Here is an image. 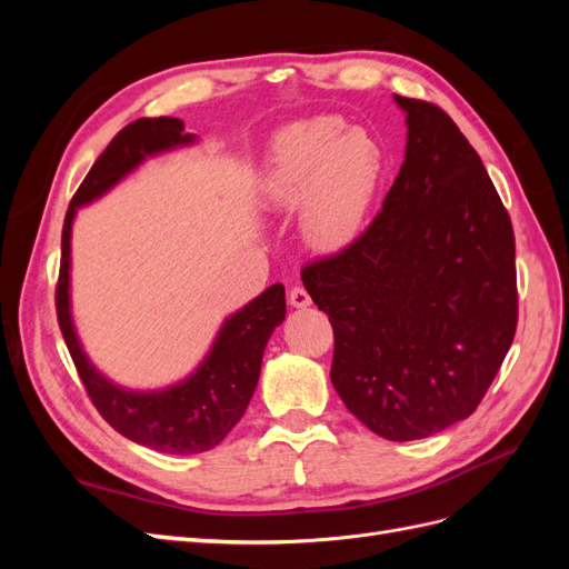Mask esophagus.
I'll list each match as a JSON object with an SVG mask.
<instances>
[{
  "instance_id": "obj_1",
  "label": "esophagus",
  "mask_w": 569,
  "mask_h": 569,
  "mask_svg": "<svg viewBox=\"0 0 569 569\" xmlns=\"http://www.w3.org/2000/svg\"><path fill=\"white\" fill-rule=\"evenodd\" d=\"M289 303L295 308H306V306H311V295H308L303 287H295L289 291Z\"/></svg>"
}]
</instances>
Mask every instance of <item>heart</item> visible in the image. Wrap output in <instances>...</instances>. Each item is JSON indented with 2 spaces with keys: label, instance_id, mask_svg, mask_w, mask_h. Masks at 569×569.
Returning <instances> with one entry per match:
<instances>
[{
  "label": "heart",
  "instance_id": "obj_1",
  "mask_svg": "<svg viewBox=\"0 0 569 569\" xmlns=\"http://www.w3.org/2000/svg\"><path fill=\"white\" fill-rule=\"evenodd\" d=\"M380 170V147L363 128L316 116L272 142L263 194L278 209L303 203L306 237L322 251H337L363 228Z\"/></svg>",
  "mask_w": 569,
  "mask_h": 569
}]
</instances>
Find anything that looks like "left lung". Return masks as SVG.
Listing matches in <instances>:
<instances>
[{"label":"left lung","instance_id":"obj_1","mask_svg":"<svg viewBox=\"0 0 569 569\" xmlns=\"http://www.w3.org/2000/svg\"><path fill=\"white\" fill-rule=\"evenodd\" d=\"M406 159L382 211L343 251L301 270L335 330L332 385L389 441L470 418L518 327L510 216L465 134L429 101L393 94Z\"/></svg>","mask_w":569,"mask_h":569}]
</instances>
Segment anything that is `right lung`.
<instances>
[{"label":"right lung","instance_id":"right-lung-1","mask_svg":"<svg viewBox=\"0 0 569 569\" xmlns=\"http://www.w3.org/2000/svg\"><path fill=\"white\" fill-rule=\"evenodd\" d=\"M192 142H197V134L184 132L182 120L168 116L140 118L113 137L68 206L57 284L61 335L99 416L126 439L173 456L213 449L244 416L261 375L266 343L287 313L284 287H268L261 297L222 322L211 351L182 382L153 391L123 389L92 366L76 332L71 316V230L80 206L107 194L144 159Z\"/></svg>","mask_w":569,"mask_h":569}]
</instances>
